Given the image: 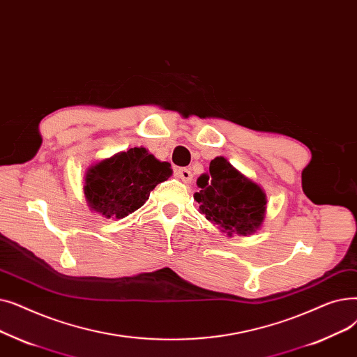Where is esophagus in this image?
I'll return each mask as SVG.
<instances>
[{
	"label": "esophagus",
	"instance_id": "obj_1",
	"mask_svg": "<svg viewBox=\"0 0 357 357\" xmlns=\"http://www.w3.org/2000/svg\"><path fill=\"white\" fill-rule=\"evenodd\" d=\"M177 176L178 178H181V181L184 183H190L192 178H193V174L189 168H178L177 169Z\"/></svg>",
	"mask_w": 357,
	"mask_h": 357
}]
</instances>
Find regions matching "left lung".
<instances>
[{"label":"left lung","mask_w":357,"mask_h":357,"mask_svg":"<svg viewBox=\"0 0 357 357\" xmlns=\"http://www.w3.org/2000/svg\"><path fill=\"white\" fill-rule=\"evenodd\" d=\"M196 183L199 212L228 236H247L261 228L267 208L264 190L225 157L212 160L209 174H202Z\"/></svg>","instance_id":"1"}]
</instances>
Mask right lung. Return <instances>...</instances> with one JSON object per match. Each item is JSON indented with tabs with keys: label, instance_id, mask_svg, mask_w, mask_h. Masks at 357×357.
Masks as SVG:
<instances>
[{
	"label": "right lung",
	"instance_id": "add662e5",
	"mask_svg": "<svg viewBox=\"0 0 357 357\" xmlns=\"http://www.w3.org/2000/svg\"><path fill=\"white\" fill-rule=\"evenodd\" d=\"M172 174V164L157 160L144 146H135L89 167L84 196L90 211L122 219L139 209L155 185Z\"/></svg>",
	"mask_w": 357,
	"mask_h": 357
}]
</instances>
